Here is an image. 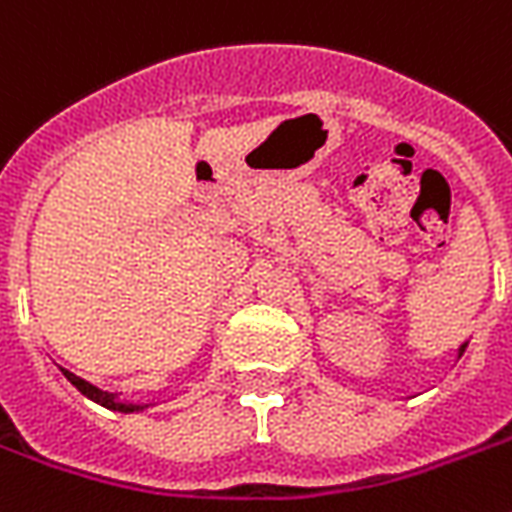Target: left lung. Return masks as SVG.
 <instances>
[{
	"mask_svg": "<svg viewBox=\"0 0 512 512\" xmlns=\"http://www.w3.org/2000/svg\"><path fill=\"white\" fill-rule=\"evenodd\" d=\"M465 348H468V342H465V345H460V356L465 353Z\"/></svg>",
	"mask_w": 512,
	"mask_h": 512,
	"instance_id": "8db88e82",
	"label": "left lung"
}]
</instances>
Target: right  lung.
Returning a JSON list of instances; mask_svg holds the SVG:
<instances>
[{
    "label": "right lung",
    "mask_w": 512,
    "mask_h": 512,
    "mask_svg": "<svg viewBox=\"0 0 512 512\" xmlns=\"http://www.w3.org/2000/svg\"><path fill=\"white\" fill-rule=\"evenodd\" d=\"M60 372L66 374V380L74 385L82 396H87L90 401H95V404L100 406H106V409H114V412H124V414H130V412H143V409H148L151 404H130V401H119L116 398V393H108V390H100L95 388V385H90L87 380H82V377H76L74 372H68V369H60Z\"/></svg>",
    "instance_id": "right-lung-1"
}]
</instances>
